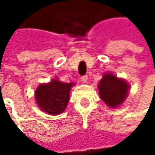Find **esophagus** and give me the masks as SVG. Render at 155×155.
<instances>
[{
	"label": "esophagus",
	"instance_id": "34e87169",
	"mask_svg": "<svg viewBox=\"0 0 155 155\" xmlns=\"http://www.w3.org/2000/svg\"><path fill=\"white\" fill-rule=\"evenodd\" d=\"M81 81H82V82L86 83V82L88 81V75H83V76L81 77Z\"/></svg>",
	"mask_w": 155,
	"mask_h": 155
}]
</instances>
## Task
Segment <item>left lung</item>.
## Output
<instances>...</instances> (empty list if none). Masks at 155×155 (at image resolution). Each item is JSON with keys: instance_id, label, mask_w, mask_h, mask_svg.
<instances>
[{"instance_id": "obj_1", "label": "left lung", "mask_w": 155, "mask_h": 155, "mask_svg": "<svg viewBox=\"0 0 155 155\" xmlns=\"http://www.w3.org/2000/svg\"><path fill=\"white\" fill-rule=\"evenodd\" d=\"M130 84L112 73H105L98 84L100 98L110 108L120 107L128 96Z\"/></svg>"}]
</instances>
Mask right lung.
Returning a JSON list of instances; mask_svg holds the SVG:
<instances>
[{"label": "right lung", "instance_id": "right-lung-1", "mask_svg": "<svg viewBox=\"0 0 155 155\" xmlns=\"http://www.w3.org/2000/svg\"><path fill=\"white\" fill-rule=\"evenodd\" d=\"M74 82H63L54 78L38 85L35 91L36 103L42 111L56 116L62 114L70 100V91Z\"/></svg>", "mask_w": 155, "mask_h": 155}]
</instances>
